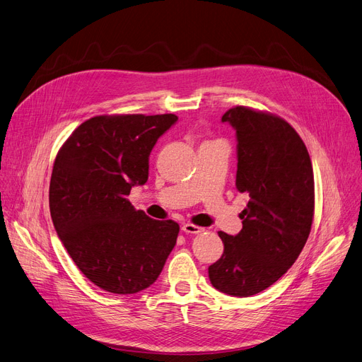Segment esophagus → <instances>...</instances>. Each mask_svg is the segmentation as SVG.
Here are the masks:
<instances>
[{
    "mask_svg": "<svg viewBox=\"0 0 362 362\" xmlns=\"http://www.w3.org/2000/svg\"><path fill=\"white\" fill-rule=\"evenodd\" d=\"M182 230L186 232V233H199L202 230V228H199L197 225H192V223H183Z\"/></svg>",
    "mask_w": 362,
    "mask_h": 362,
    "instance_id": "34e87169",
    "label": "esophagus"
}]
</instances>
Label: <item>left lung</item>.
I'll use <instances>...</instances> for the list:
<instances>
[{"label":"left lung","mask_w":362,"mask_h":362,"mask_svg":"<svg viewBox=\"0 0 362 362\" xmlns=\"http://www.w3.org/2000/svg\"><path fill=\"white\" fill-rule=\"evenodd\" d=\"M237 130V189L248 197L238 235L220 230L223 255L209 268L214 288L235 297L257 294L284 275L302 253L315 210L309 152L278 115L248 106L225 112Z\"/></svg>","instance_id":"1"}]
</instances>
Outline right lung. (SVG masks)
Returning a JSON list of instances; mask_svg holds the SVG:
<instances>
[{"label":"right lung","mask_w":362,"mask_h":362,"mask_svg":"<svg viewBox=\"0 0 362 362\" xmlns=\"http://www.w3.org/2000/svg\"><path fill=\"white\" fill-rule=\"evenodd\" d=\"M176 121L175 114L93 117L56 155L49 192L54 229L78 269L105 291L148 288L176 245L175 220H153L125 198L146 183L149 153Z\"/></svg>","instance_id":"1"}]
</instances>
